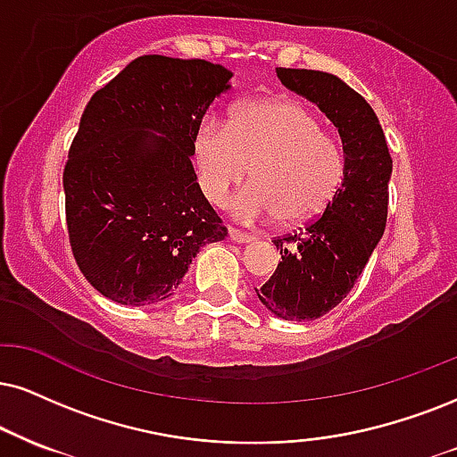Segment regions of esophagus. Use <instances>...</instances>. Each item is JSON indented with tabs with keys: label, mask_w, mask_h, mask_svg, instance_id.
Wrapping results in <instances>:
<instances>
[{
	"label": "esophagus",
	"mask_w": 457,
	"mask_h": 457,
	"mask_svg": "<svg viewBox=\"0 0 457 457\" xmlns=\"http://www.w3.org/2000/svg\"><path fill=\"white\" fill-rule=\"evenodd\" d=\"M228 237L233 239V241H237V244H250V241H254V239H256L254 235H250V233H244V230H239V228H233V227L228 228Z\"/></svg>",
	"instance_id": "1"
}]
</instances>
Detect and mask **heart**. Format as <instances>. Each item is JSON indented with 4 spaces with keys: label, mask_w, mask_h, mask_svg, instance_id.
I'll return each instance as SVG.
<instances>
[{
    "label": "heart",
    "mask_w": 457,
    "mask_h": 457,
    "mask_svg": "<svg viewBox=\"0 0 457 457\" xmlns=\"http://www.w3.org/2000/svg\"><path fill=\"white\" fill-rule=\"evenodd\" d=\"M195 159L203 193L213 203H224L252 167L254 182L233 201V212L250 222L279 216L284 224H301L320 216L345 171L339 142L295 99L250 101L230 122L205 116L195 133Z\"/></svg>",
    "instance_id": "heart-1"
}]
</instances>
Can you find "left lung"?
Returning <instances> with one entry per match:
<instances>
[{"label": "left lung", "mask_w": 457, "mask_h": 457, "mask_svg": "<svg viewBox=\"0 0 457 457\" xmlns=\"http://www.w3.org/2000/svg\"><path fill=\"white\" fill-rule=\"evenodd\" d=\"M286 88L313 101L339 129L345 156L343 182L305 230L273 239L281 262L256 288L258 301L290 322H309L335 309L353 288L386 230L392 156L379 118L341 78L278 67Z\"/></svg>", "instance_id": "8db88e82"}]
</instances>
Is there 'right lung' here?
Instances as JSON below:
<instances>
[{"label":"right lung","instance_id":"right-lung-1","mask_svg":"<svg viewBox=\"0 0 457 457\" xmlns=\"http://www.w3.org/2000/svg\"><path fill=\"white\" fill-rule=\"evenodd\" d=\"M233 71L144 54L93 95L63 171L73 258L120 305L176 295L193 258L228 235L193 167L195 133Z\"/></svg>","mask_w":457,"mask_h":457}]
</instances>
